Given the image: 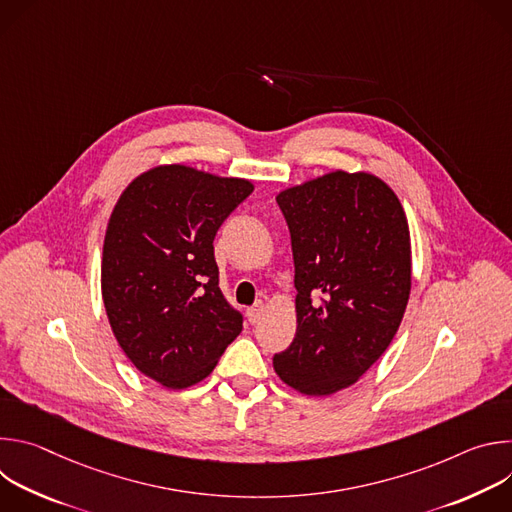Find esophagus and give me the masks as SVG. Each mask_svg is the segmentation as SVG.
I'll return each mask as SVG.
<instances>
[{"mask_svg":"<svg viewBox=\"0 0 512 512\" xmlns=\"http://www.w3.org/2000/svg\"><path fill=\"white\" fill-rule=\"evenodd\" d=\"M263 312H265V308H263V304H257V306H253V308H249L247 310V318H249V322L251 324H257L259 320H261V316H263Z\"/></svg>","mask_w":512,"mask_h":512,"instance_id":"esophagus-1","label":"esophagus"}]
</instances>
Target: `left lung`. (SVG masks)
Instances as JSON below:
<instances>
[{
	"instance_id": "left-lung-1",
	"label": "left lung",
	"mask_w": 512,
	"mask_h": 512,
	"mask_svg": "<svg viewBox=\"0 0 512 512\" xmlns=\"http://www.w3.org/2000/svg\"><path fill=\"white\" fill-rule=\"evenodd\" d=\"M298 328L273 356L302 395L354 385L389 348L411 294V237L393 188L369 172L334 170L281 190Z\"/></svg>"
}]
</instances>
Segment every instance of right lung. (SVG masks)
I'll use <instances>...</instances> for the list:
<instances>
[{
  "mask_svg": "<svg viewBox=\"0 0 512 512\" xmlns=\"http://www.w3.org/2000/svg\"><path fill=\"white\" fill-rule=\"evenodd\" d=\"M253 188L162 164L133 178L113 206L101 259L105 312L133 367L166 389L206 379L243 330L218 287L212 243Z\"/></svg>",
  "mask_w": 512,
  "mask_h": 512,
  "instance_id": "obj_1",
  "label": "right lung"
}]
</instances>
